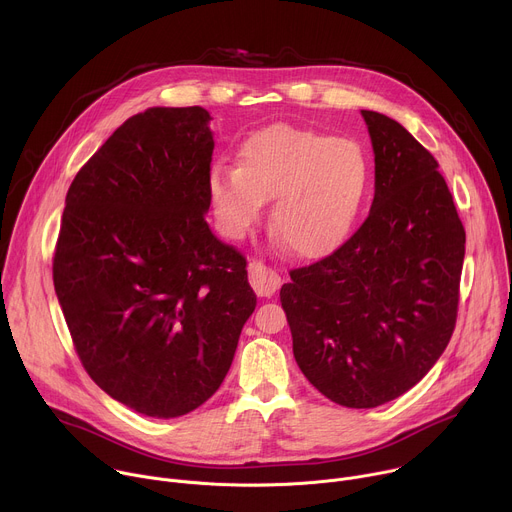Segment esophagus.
I'll list each match as a JSON object with an SVG mask.
<instances>
[{"label":"esophagus","mask_w":512,"mask_h":512,"mask_svg":"<svg viewBox=\"0 0 512 512\" xmlns=\"http://www.w3.org/2000/svg\"><path fill=\"white\" fill-rule=\"evenodd\" d=\"M249 283L255 289L257 296L271 298L281 285V277L273 269L253 261V263H249Z\"/></svg>","instance_id":"obj_1"}]
</instances>
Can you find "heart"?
<instances>
[{
	"label": "heart",
	"instance_id": "obj_1",
	"mask_svg": "<svg viewBox=\"0 0 512 512\" xmlns=\"http://www.w3.org/2000/svg\"><path fill=\"white\" fill-rule=\"evenodd\" d=\"M369 186V156L356 141L277 123L241 143L237 168L210 170L208 200L223 235L243 239L273 198L275 235L294 255L320 259L348 237Z\"/></svg>",
	"mask_w": 512,
	"mask_h": 512
}]
</instances>
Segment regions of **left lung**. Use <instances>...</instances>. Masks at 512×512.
Masks as SVG:
<instances>
[{
  "instance_id": "left-lung-1",
  "label": "left lung",
  "mask_w": 512,
  "mask_h": 512,
  "mask_svg": "<svg viewBox=\"0 0 512 512\" xmlns=\"http://www.w3.org/2000/svg\"><path fill=\"white\" fill-rule=\"evenodd\" d=\"M375 198L328 257L291 269L279 298L306 379L330 401L371 409L417 385L458 318L466 233L435 158L395 119L362 111Z\"/></svg>"
}]
</instances>
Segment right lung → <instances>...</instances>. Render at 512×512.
Wrapping results in <instances>:
<instances>
[{
	"label": "right lung",
	"instance_id": "add662e5",
	"mask_svg": "<svg viewBox=\"0 0 512 512\" xmlns=\"http://www.w3.org/2000/svg\"><path fill=\"white\" fill-rule=\"evenodd\" d=\"M208 121L202 107H152L117 127L72 180L52 257L85 371L158 419L216 393L257 306L247 259L206 223Z\"/></svg>",
	"mask_w": 512,
	"mask_h": 512
}]
</instances>
